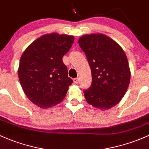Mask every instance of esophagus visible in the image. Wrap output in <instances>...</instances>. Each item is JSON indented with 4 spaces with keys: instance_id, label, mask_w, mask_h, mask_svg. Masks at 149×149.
Wrapping results in <instances>:
<instances>
[{
    "instance_id": "obj_1",
    "label": "esophagus",
    "mask_w": 149,
    "mask_h": 149,
    "mask_svg": "<svg viewBox=\"0 0 149 149\" xmlns=\"http://www.w3.org/2000/svg\"><path fill=\"white\" fill-rule=\"evenodd\" d=\"M79 78L77 77V78H74V82L75 83V84H77V83L79 82Z\"/></svg>"
}]
</instances>
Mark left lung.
Listing matches in <instances>:
<instances>
[{"instance_id": "8db88e82", "label": "left lung", "mask_w": 149, "mask_h": 149, "mask_svg": "<svg viewBox=\"0 0 149 149\" xmlns=\"http://www.w3.org/2000/svg\"><path fill=\"white\" fill-rule=\"evenodd\" d=\"M92 71V84L84 90L89 104L109 109L125 94L131 72L125 52L114 40L103 34L85 35L78 40Z\"/></svg>"}]
</instances>
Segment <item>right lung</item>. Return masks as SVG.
<instances>
[{
  "instance_id": "obj_1",
  "label": "right lung",
  "mask_w": 149,
  "mask_h": 149,
  "mask_svg": "<svg viewBox=\"0 0 149 149\" xmlns=\"http://www.w3.org/2000/svg\"><path fill=\"white\" fill-rule=\"evenodd\" d=\"M74 40V36L68 35H45L30 44L21 56L18 68L20 84L28 98L40 108L62 102L73 82L62 57Z\"/></svg>"
}]
</instances>
